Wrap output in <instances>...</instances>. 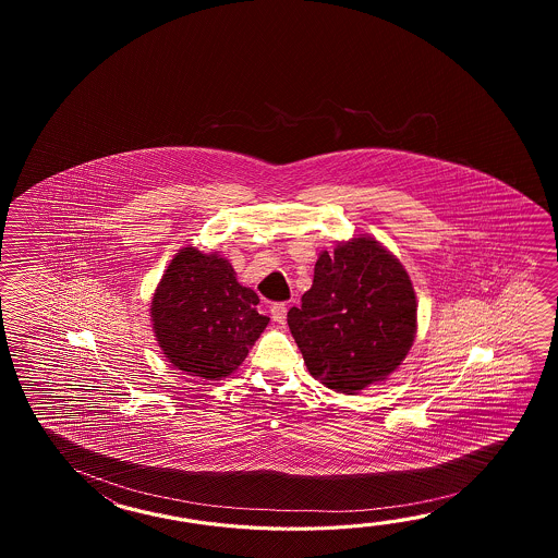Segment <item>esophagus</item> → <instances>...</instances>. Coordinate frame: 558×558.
<instances>
[{"label":"esophagus","mask_w":558,"mask_h":558,"mask_svg":"<svg viewBox=\"0 0 558 558\" xmlns=\"http://www.w3.org/2000/svg\"><path fill=\"white\" fill-rule=\"evenodd\" d=\"M271 317H274V320H277V323H283V320L287 319V305H284V303H274V305H271Z\"/></svg>","instance_id":"1"}]
</instances>
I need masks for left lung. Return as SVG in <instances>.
Returning a JSON list of instances; mask_svg holds the SVG:
<instances>
[{"label":"left lung","instance_id":"1","mask_svg":"<svg viewBox=\"0 0 558 558\" xmlns=\"http://www.w3.org/2000/svg\"><path fill=\"white\" fill-rule=\"evenodd\" d=\"M308 373L355 395L403 363L416 332V296L401 262L373 238H353L315 263L301 307L287 313Z\"/></svg>","mask_w":558,"mask_h":558}]
</instances>
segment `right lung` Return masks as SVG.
<instances>
[{"instance_id": "add662e5", "label": "right lung", "mask_w": 558, "mask_h": 558, "mask_svg": "<svg viewBox=\"0 0 558 558\" xmlns=\"http://www.w3.org/2000/svg\"><path fill=\"white\" fill-rule=\"evenodd\" d=\"M219 253L183 247L151 299L155 339L167 361L205 380L229 377L262 337L269 317Z\"/></svg>"}]
</instances>
